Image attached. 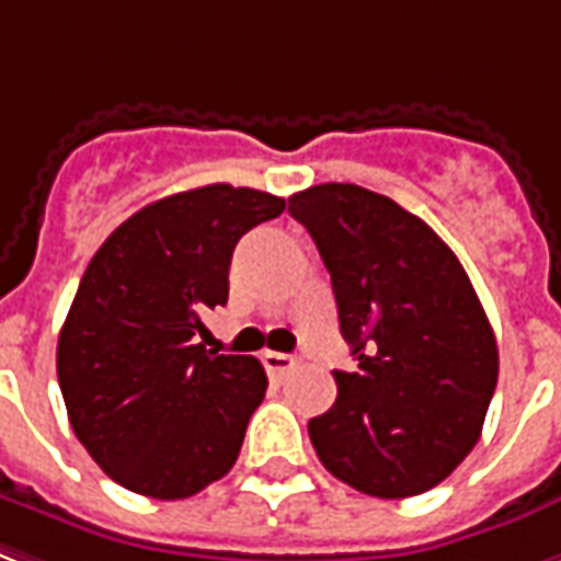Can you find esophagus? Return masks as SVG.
<instances>
[{"label": "esophagus", "instance_id": "34e87169", "mask_svg": "<svg viewBox=\"0 0 561 561\" xmlns=\"http://www.w3.org/2000/svg\"><path fill=\"white\" fill-rule=\"evenodd\" d=\"M262 362H264V370H267L271 376H282L285 370L294 367V356H288V353H273V350L264 353Z\"/></svg>", "mask_w": 561, "mask_h": 561}]
</instances>
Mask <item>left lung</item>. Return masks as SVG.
Wrapping results in <instances>:
<instances>
[{
	"mask_svg": "<svg viewBox=\"0 0 561 561\" xmlns=\"http://www.w3.org/2000/svg\"><path fill=\"white\" fill-rule=\"evenodd\" d=\"M332 276L358 367L311 417L323 468L362 494L435 489L480 442L497 388V341L456 252L403 205L367 187L314 185L288 199Z\"/></svg>",
	"mask_w": 561,
	"mask_h": 561,
	"instance_id": "obj_1",
	"label": "left lung"
}]
</instances>
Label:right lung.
Here are the masks:
<instances>
[{
	"label": "right lung",
	"mask_w": 561,
	"mask_h": 561,
	"mask_svg": "<svg viewBox=\"0 0 561 561\" xmlns=\"http://www.w3.org/2000/svg\"><path fill=\"white\" fill-rule=\"evenodd\" d=\"M282 211L264 191L194 187L131 214L88 264L58 385L76 438L123 489L182 500L232 470L267 376L259 358L211 356L203 318L229 299L234 243Z\"/></svg>",
	"instance_id": "add662e5"
}]
</instances>
